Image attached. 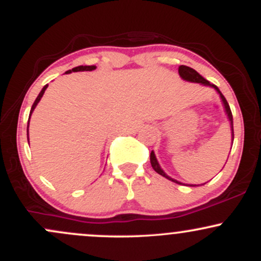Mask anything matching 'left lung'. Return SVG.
<instances>
[{
    "instance_id": "1",
    "label": "left lung",
    "mask_w": 261,
    "mask_h": 261,
    "mask_svg": "<svg viewBox=\"0 0 261 261\" xmlns=\"http://www.w3.org/2000/svg\"><path fill=\"white\" fill-rule=\"evenodd\" d=\"M178 72H179V76H180L184 81H188V82H193V83H200V85H202V86L212 87V88L216 89V92L218 93V94H220L221 99H222V103H223V107H224V112H226L227 118H228V120L230 122V130H232V143H233V139H234V133H233V116H232V112H230V108L228 106V103H227L226 98L223 97L222 93H221L220 89L217 88V86L211 85V83H210L207 80L203 79L201 74H200L199 72H196V71L194 70V68L188 67V66H184V65L179 66ZM149 158H151L152 168H153L155 172L158 173V174H161L162 176H164V178H167V179H169V180L176 182V184H182V182L175 180V179H173V178H170L168 174H166V173H164V170L161 168L160 163H158L157 158H155V154H154L153 151L151 152V155H149ZM182 185H185V184H182ZM187 185H189V187H199V185H194V184H187Z\"/></svg>"
}]
</instances>
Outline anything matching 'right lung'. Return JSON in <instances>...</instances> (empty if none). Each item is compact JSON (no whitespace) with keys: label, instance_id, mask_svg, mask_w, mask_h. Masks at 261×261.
Returning <instances> with one entry per match:
<instances>
[{"label":"right lung","instance_id":"1","mask_svg":"<svg viewBox=\"0 0 261 261\" xmlns=\"http://www.w3.org/2000/svg\"><path fill=\"white\" fill-rule=\"evenodd\" d=\"M95 68H97V66H77V67L72 68V70H68V71H66V73H71V72H79V71H93V70H95ZM46 88H47V85L43 87V89H41L40 93H39V95H38V97H37V99H35L34 104H33V106H32L31 114H29V120H31V115H32V113L34 112L35 107H37L39 101H40L41 97H43V94H44V93H45V91H46ZM28 127H29V122H28V126H27V137H28V141H29V136H28V135H29V133H28Z\"/></svg>","mask_w":261,"mask_h":261}]
</instances>
